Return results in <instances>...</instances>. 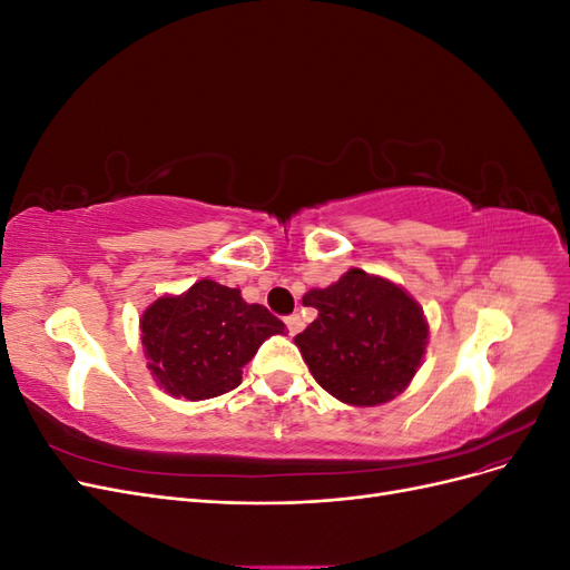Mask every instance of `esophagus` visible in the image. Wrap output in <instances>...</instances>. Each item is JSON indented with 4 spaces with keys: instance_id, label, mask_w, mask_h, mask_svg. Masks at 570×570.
I'll use <instances>...</instances> for the list:
<instances>
[{
    "instance_id": "esophagus-1",
    "label": "esophagus",
    "mask_w": 570,
    "mask_h": 570,
    "mask_svg": "<svg viewBox=\"0 0 570 570\" xmlns=\"http://www.w3.org/2000/svg\"><path fill=\"white\" fill-rule=\"evenodd\" d=\"M285 325H287V331H289V335H297L302 327H304V321H302V316L299 314H292V316H287L285 318Z\"/></svg>"
}]
</instances>
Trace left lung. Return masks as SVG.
I'll use <instances>...</instances> for the list:
<instances>
[{
	"label": "left lung",
	"instance_id": "1",
	"mask_svg": "<svg viewBox=\"0 0 570 570\" xmlns=\"http://www.w3.org/2000/svg\"><path fill=\"white\" fill-rule=\"evenodd\" d=\"M318 318L295 337L316 383L354 406L392 400L421 366L428 323L402 287L352 268L304 295Z\"/></svg>",
	"mask_w": 570,
	"mask_h": 570
}]
</instances>
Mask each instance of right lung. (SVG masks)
Returning <instances> with one entry per match:
<instances>
[{"instance_id": "right-lung-1", "label": "right lung", "mask_w": 570, "mask_h": 570, "mask_svg": "<svg viewBox=\"0 0 570 570\" xmlns=\"http://www.w3.org/2000/svg\"><path fill=\"white\" fill-rule=\"evenodd\" d=\"M140 327L157 383L195 402L243 383V366L285 323L266 306L247 304L239 289L199 281L180 297L154 302Z\"/></svg>"}]
</instances>
